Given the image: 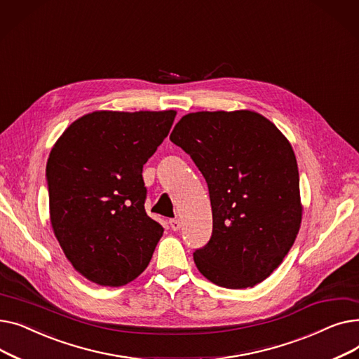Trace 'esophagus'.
I'll use <instances>...</instances> for the list:
<instances>
[{"label":"esophagus","mask_w":359,"mask_h":359,"mask_svg":"<svg viewBox=\"0 0 359 359\" xmlns=\"http://www.w3.org/2000/svg\"><path fill=\"white\" fill-rule=\"evenodd\" d=\"M168 224H170V227H172L173 231H179L180 230V221L179 219L173 218V219L168 221Z\"/></svg>","instance_id":"1"}]
</instances>
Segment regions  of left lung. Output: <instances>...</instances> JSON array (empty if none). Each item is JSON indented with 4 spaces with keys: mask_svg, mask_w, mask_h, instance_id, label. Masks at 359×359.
<instances>
[{
    "mask_svg": "<svg viewBox=\"0 0 359 359\" xmlns=\"http://www.w3.org/2000/svg\"><path fill=\"white\" fill-rule=\"evenodd\" d=\"M170 140L208 183L212 236L194 253L198 271L224 288H252L284 260L303 218L299 175L287 137L253 110L187 113Z\"/></svg>",
    "mask_w": 359,
    "mask_h": 359,
    "instance_id": "1",
    "label": "left lung"
}]
</instances>
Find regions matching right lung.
Wrapping results in <instances>:
<instances>
[{"mask_svg": "<svg viewBox=\"0 0 359 359\" xmlns=\"http://www.w3.org/2000/svg\"><path fill=\"white\" fill-rule=\"evenodd\" d=\"M176 110H96L74 121L48 165L53 234L74 269L102 287L138 278L163 227L145 212L142 167L168 135Z\"/></svg>", "mask_w": 359, "mask_h": 359, "instance_id": "add662e5", "label": "right lung"}]
</instances>
